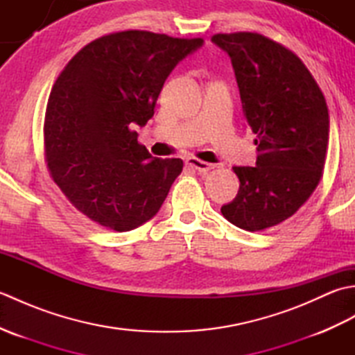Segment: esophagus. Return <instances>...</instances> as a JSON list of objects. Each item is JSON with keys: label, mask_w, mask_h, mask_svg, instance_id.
<instances>
[{"label": "esophagus", "mask_w": 355, "mask_h": 355, "mask_svg": "<svg viewBox=\"0 0 355 355\" xmlns=\"http://www.w3.org/2000/svg\"><path fill=\"white\" fill-rule=\"evenodd\" d=\"M186 164L189 166L191 169L197 171V172H200V173H206V172L212 171V169L215 168V164H212V163H207V162H202V160H200V158H195V157L187 158V160H186Z\"/></svg>", "instance_id": "esophagus-1"}]
</instances>
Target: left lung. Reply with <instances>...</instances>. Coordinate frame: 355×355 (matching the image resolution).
<instances>
[{
  "instance_id": "left-lung-1",
  "label": "left lung",
  "mask_w": 355,
  "mask_h": 355,
  "mask_svg": "<svg viewBox=\"0 0 355 355\" xmlns=\"http://www.w3.org/2000/svg\"><path fill=\"white\" fill-rule=\"evenodd\" d=\"M229 53L243 111L256 134V166H235L236 198L221 214L236 227L266 230L288 220L311 197L327 160L325 96L300 58L254 32L216 33Z\"/></svg>"
}]
</instances>
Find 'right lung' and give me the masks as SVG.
Returning <instances> with one entry per match:
<instances>
[{"label": "right lung", "mask_w": 355, "mask_h": 355, "mask_svg": "<svg viewBox=\"0 0 355 355\" xmlns=\"http://www.w3.org/2000/svg\"><path fill=\"white\" fill-rule=\"evenodd\" d=\"M201 37L125 30L87 44L49 97L44 155L65 198L93 223L128 232L150 220L183 171L155 158L132 123L146 125L166 78Z\"/></svg>", "instance_id": "add662e5"}]
</instances>
